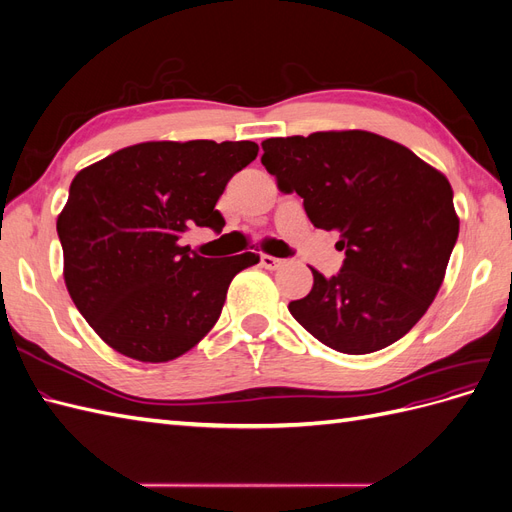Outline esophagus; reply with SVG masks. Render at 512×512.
I'll return each mask as SVG.
<instances>
[{
	"instance_id": "1",
	"label": "esophagus",
	"mask_w": 512,
	"mask_h": 512,
	"mask_svg": "<svg viewBox=\"0 0 512 512\" xmlns=\"http://www.w3.org/2000/svg\"><path fill=\"white\" fill-rule=\"evenodd\" d=\"M260 265L265 267V269H269V271H275V269L284 267V260L282 258H275V256H269V254H262L260 256Z\"/></svg>"
}]
</instances>
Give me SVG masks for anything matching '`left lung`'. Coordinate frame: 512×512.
Segmentation results:
<instances>
[{
	"instance_id": "left-lung-1",
	"label": "left lung",
	"mask_w": 512,
	"mask_h": 512,
	"mask_svg": "<svg viewBox=\"0 0 512 512\" xmlns=\"http://www.w3.org/2000/svg\"><path fill=\"white\" fill-rule=\"evenodd\" d=\"M262 164L297 192L309 222L339 232L344 267L312 269L314 286L288 309L337 352L391 346L423 318L459 235L448 179L408 147L365 130L267 138Z\"/></svg>"
}]
</instances>
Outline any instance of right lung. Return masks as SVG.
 I'll return each instance as SVG.
<instances>
[{
	"label": "right lung",
	"instance_id": "add662e5",
	"mask_svg": "<svg viewBox=\"0 0 512 512\" xmlns=\"http://www.w3.org/2000/svg\"><path fill=\"white\" fill-rule=\"evenodd\" d=\"M256 156L252 141H149L72 179L57 215L64 282L104 344L166 363L213 329L232 277L260 256L205 258L179 239L194 226L222 232L215 203Z\"/></svg>",
	"mask_w": 512,
	"mask_h": 512
}]
</instances>
